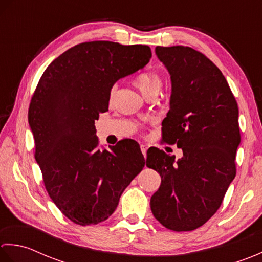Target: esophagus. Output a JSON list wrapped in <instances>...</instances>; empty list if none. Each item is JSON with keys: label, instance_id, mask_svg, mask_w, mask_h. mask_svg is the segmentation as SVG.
<instances>
[{"label": "esophagus", "instance_id": "1", "mask_svg": "<svg viewBox=\"0 0 262 262\" xmlns=\"http://www.w3.org/2000/svg\"><path fill=\"white\" fill-rule=\"evenodd\" d=\"M140 149H141V151H142V154H143V156H145V158H146L148 146H147V145H141V146H140Z\"/></svg>", "mask_w": 262, "mask_h": 262}]
</instances>
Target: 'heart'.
<instances>
[{
    "label": "heart",
    "mask_w": 262,
    "mask_h": 262,
    "mask_svg": "<svg viewBox=\"0 0 262 262\" xmlns=\"http://www.w3.org/2000/svg\"><path fill=\"white\" fill-rule=\"evenodd\" d=\"M135 84L145 97H148L150 95H158V93L161 92L163 87V78L157 72L154 71L142 72L136 77ZM114 94L115 87L111 90V97H113Z\"/></svg>",
    "instance_id": "heart-1"
}]
</instances>
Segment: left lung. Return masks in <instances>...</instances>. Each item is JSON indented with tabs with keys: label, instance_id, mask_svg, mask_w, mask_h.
Segmentation results:
<instances>
[{
	"label": "left lung",
	"instance_id": "left-lung-1",
	"mask_svg": "<svg viewBox=\"0 0 262 262\" xmlns=\"http://www.w3.org/2000/svg\"><path fill=\"white\" fill-rule=\"evenodd\" d=\"M155 52L172 81L163 140L182 148L183 157L148 150L146 165L162 178L150 208L166 228L193 231L218 210L235 178L238 107L222 71L202 53L188 46Z\"/></svg>",
	"mask_w": 262,
	"mask_h": 262
}]
</instances>
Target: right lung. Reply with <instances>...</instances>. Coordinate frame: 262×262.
<instances>
[{"label": "right lung", "instance_id": "obj_1", "mask_svg": "<svg viewBox=\"0 0 262 262\" xmlns=\"http://www.w3.org/2000/svg\"><path fill=\"white\" fill-rule=\"evenodd\" d=\"M150 57L147 45L81 42L55 58L37 84L28 111L36 162L51 199L78 225L107 220L145 166L141 151H127L130 142L137 147L131 140L99 150L95 120L108 110L117 80Z\"/></svg>", "mask_w": 262, "mask_h": 262}]
</instances>
